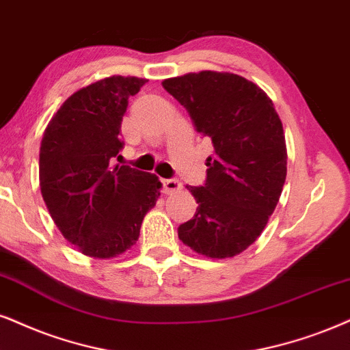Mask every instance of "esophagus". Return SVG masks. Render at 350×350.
<instances>
[{
	"label": "esophagus",
	"mask_w": 350,
	"mask_h": 350,
	"mask_svg": "<svg viewBox=\"0 0 350 350\" xmlns=\"http://www.w3.org/2000/svg\"><path fill=\"white\" fill-rule=\"evenodd\" d=\"M163 193H176L183 189V184L178 179H163Z\"/></svg>",
	"instance_id": "1"
}]
</instances>
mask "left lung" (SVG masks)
I'll return each instance as SVG.
<instances>
[{
    "label": "left lung",
    "mask_w": 350,
    "mask_h": 350,
    "mask_svg": "<svg viewBox=\"0 0 350 350\" xmlns=\"http://www.w3.org/2000/svg\"><path fill=\"white\" fill-rule=\"evenodd\" d=\"M163 87L215 148L205 184L187 185L198 206L179 226V239L210 258L239 255L280 202L287 171L281 119L262 88L237 74L202 70L166 79Z\"/></svg>",
    "instance_id": "1"
}]
</instances>
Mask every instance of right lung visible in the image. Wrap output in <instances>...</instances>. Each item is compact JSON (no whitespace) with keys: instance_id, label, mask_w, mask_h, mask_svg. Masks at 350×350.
<instances>
[{"instance_id":"right-lung-1","label":"right lung","mask_w":350,"mask_h":350,"mask_svg":"<svg viewBox=\"0 0 350 350\" xmlns=\"http://www.w3.org/2000/svg\"><path fill=\"white\" fill-rule=\"evenodd\" d=\"M147 79L113 76L83 87L57 109L40 145V189L61 234L83 255L113 258L129 250L160 197L154 174L111 167L131 96Z\"/></svg>"}]
</instances>
